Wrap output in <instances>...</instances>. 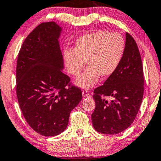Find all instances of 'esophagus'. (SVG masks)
Instances as JSON below:
<instances>
[{"instance_id":"esophagus-1","label":"esophagus","mask_w":161,"mask_h":161,"mask_svg":"<svg viewBox=\"0 0 161 161\" xmlns=\"http://www.w3.org/2000/svg\"><path fill=\"white\" fill-rule=\"evenodd\" d=\"M82 94H83V96H84V98H86V97H87V98H88V97H91V95H90V92H89L88 90H85L83 91Z\"/></svg>"}]
</instances>
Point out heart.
Wrapping results in <instances>:
<instances>
[{"instance_id": "heart-1", "label": "heart", "mask_w": 161, "mask_h": 161, "mask_svg": "<svg viewBox=\"0 0 161 161\" xmlns=\"http://www.w3.org/2000/svg\"><path fill=\"white\" fill-rule=\"evenodd\" d=\"M125 46L124 39L117 33L98 31L85 34L76 41L74 51L66 49L63 52L67 71L78 76L86 61L88 69L75 84L81 88H90L100 76L108 78L114 74L122 58Z\"/></svg>"}]
</instances>
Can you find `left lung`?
<instances>
[{
    "mask_svg": "<svg viewBox=\"0 0 161 161\" xmlns=\"http://www.w3.org/2000/svg\"><path fill=\"white\" fill-rule=\"evenodd\" d=\"M142 64L137 45L129 33L115 72L94 90L92 125L96 131L116 134L128 128L140 110L144 92ZM106 97H110L108 99Z\"/></svg>",
    "mask_w": 161,
    "mask_h": 161,
    "instance_id": "left-lung-1",
    "label": "left lung"
}]
</instances>
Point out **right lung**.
<instances>
[{"label": "right lung", "mask_w": 161, "mask_h": 161, "mask_svg": "<svg viewBox=\"0 0 161 161\" xmlns=\"http://www.w3.org/2000/svg\"><path fill=\"white\" fill-rule=\"evenodd\" d=\"M61 31L54 21L40 24L27 36L18 55L19 107L29 125L45 136L64 131L71 111L82 99L80 89L71 86L69 77L62 71Z\"/></svg>", "instance_id": "add662e5"}]
</instances>
